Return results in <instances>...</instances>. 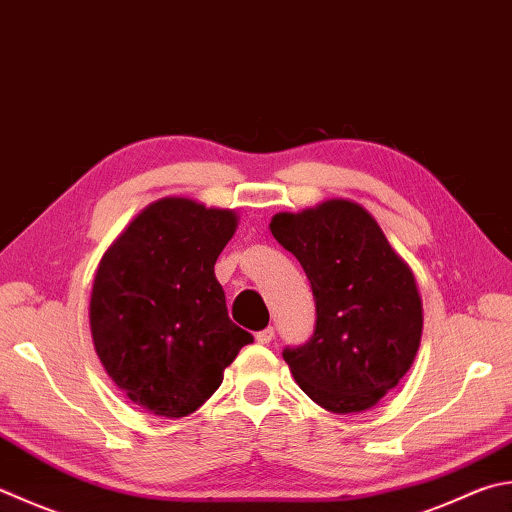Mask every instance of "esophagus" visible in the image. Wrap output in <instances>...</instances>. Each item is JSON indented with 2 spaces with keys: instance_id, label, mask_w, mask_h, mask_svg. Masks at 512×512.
I'll use <instances>...</instances> for the list:
<instances>
[{
  "instance_id": "obj_1",
  "label": "esophagus",
  "mask_w": 512,
  "mask_h": 512,
  "mask_svg": "<svg viewBox=\"0 0 512 512\" xmlns=\"http://www.w3.org/2000/svg\"><path fill=\"white\" fill-rule=\"evenodd\" d=\"M272 339H274V330H272V327H265V330L256 332V341H258L260 345H267V343H272Z\"/></svg>"
}]
</instances>
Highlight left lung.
<instances>
[{"mask_svg": "<svg viewBox=\"0 0 512 512\" xmlns=\"http://www.w3.org/2000/svg\"><path fill=\"white\" fill-rule=\"evenodd\" d=\"M310 278L316 327L285 347L294 381L318 406L352 414L376 406L417 356L423 307L410 265L359 202L332 198L269 223Z\"/></svg>", "mask_w": 512, "mask_h": 512, "instance_id": "left-lung-1", "label": "left lung"}]
</instances>
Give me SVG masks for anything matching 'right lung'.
Masks as SVG:
<instances>
[{"label": "right lung", "mask_w": 512, "mask_h": 512, "mask_svg": "<svg viewBox=\"0 0 512 512\" xmlns=\"http://www.w3.org/2000/svg\"><path fill=\"white\" fill-rule=\"evenodd\" d=\"M234 209L167 196L131 220L93 278L89 323L111 381L136 406L180 419L198 410L254 336L229 321L214 265Z\"/></svg>", "instance_id": "add662e5"}]
</instances>
